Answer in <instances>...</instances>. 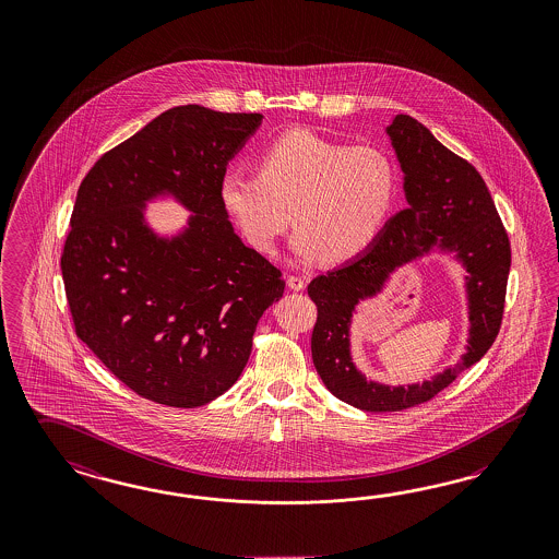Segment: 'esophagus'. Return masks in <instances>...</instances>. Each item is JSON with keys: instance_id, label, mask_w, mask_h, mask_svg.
<instances>
[{"instance_id": "esophagus-1", "label": "esophagus", "mask_w": 559, "mask_h": 559, "mask_svg": "<svg viewBox=\"0 0 559 559\" xmlns=\"http://www.w3.org/2000/svg\"><path fill=\"white\" fill-rule=\"evenodd\" d=\"M308 284V280L302 275H287V286L294 292H302L304 287Z\"/></svg>"}]
</instances>
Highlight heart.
<instances>
[{
    "label": "heart",
    "instance_id": "b5f03b06",
    "mask_svg": "<svg viewBox=\"0 0 559 559\" xmlns=\"http://www.w3.org/2000/svg\"><path fill=\"white\" fill-rule=\"evenodd\" d=\"M255 171L228 169L221 202L240 235L273 253L292 224L294 251L341 263L380 235L396 195V169L378 146L336 143L310 130H289L265 144Z\"/></svg>",
    "mask_w": 559,
    "mask_h": 559
}]
</instances>
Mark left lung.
<instances>
[{"mask_svg":"<svg viewBox=\"0 0 559 559\" xmlns=\"http://www.w3.org/2000/svg\"><path fill=\"white\" fill-rule=\"evenodd\" d=\"M388 134L404 171L408 206L385 224L364 255L314 277L308 286V296L319 310L312 329V361L320 380L336 399L366 413H396L423 404L435 399L463 369L478 364L500 331L511 272V240L476 167L439 143L413 116L399 114ZM437 239L447 248H455L471 273L473 329L468 353L457 367L423 386L390 389L367 383L348 355L352 310Z\"/></svg>","mask_w":559,"mask_h":559,"instance_id":"left-lung-1","label":"left lung"}]
</instances>
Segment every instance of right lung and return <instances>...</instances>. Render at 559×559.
Returning a JSON list of instances; mask_svg holds the SVG:
<instances>
[{"mask_svg": "<svg viewBox=\"0 0 559 559\" xmlns=\"http://www.w3.org/2000/svg\"><path fill=\"white\" fill-rule=\"evenodd\" d=\"M261 114L177 106L104 153L81 181L61 255L75 335L134 394L174 408L218 399L239 380L282 272L242 245L221 177ZM160 189L194 210L177 240L142 224Z\"/></svg>", "mask_w": 559, "mask_h": 559, "instance_id": "1", "label": "right lung"}]
</instances>
